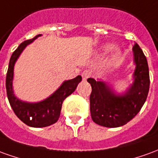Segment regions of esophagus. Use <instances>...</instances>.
I'll return each instance as SVG.
<instances>
[{
  "label": "esophagus",
  "instance_id": "34e87169",
  "mask_svg": "<svg viewBox=\"0 0 158 158\" xmlns=\"http://www.w3.org/2000/svg\"><path fill=\"white\" fill-rule=\"evenodd\" d=\"M90 72L89 71V70H85V71H84L82 73V78L84 80H85V79H87L90 76Z\"/></svg>",
  "mask_w": 158,
  "mask_h": 158
}]
</instances>
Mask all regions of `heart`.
<instances>
[{
	"label": "heart",
	"instance_id": "obj_1",
	"mask_svg": "<svg viewBox=\"0 0 158 158\" xmlns=\"http://www.w3.org/2000/svg\"><path fill=\"white\" fill-rule=\"evenodd\" d=\"M111 48H112V46H111V45H107V46H105V47L103 48V50H104V51H109Z\"/></svg>",
	"mask_w": 158,
	"mask_h": 158
}]
</instances>
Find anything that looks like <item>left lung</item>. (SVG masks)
Returning <instances> with one entry per match:
<instances>
[{
	"instance_id": "1",
	"label": "left lung",
	"mask_w": 158,
	"mask_h": 158,
	"mask_svg": "<svg viewBox=\"0 0 158 158\" xmlns=\"http://www.w3.org/2000/svg\"><path fill=\"white\" fill-rule=\"evenodd\" d=\"M134 82L124 95H115L105 83L87 79L91 85L90 110L95 123L106 127H118L127 124L140 111L147 98L150 75L146 57L138 44L133 47Z\"/></svg>"
}]
</instances>
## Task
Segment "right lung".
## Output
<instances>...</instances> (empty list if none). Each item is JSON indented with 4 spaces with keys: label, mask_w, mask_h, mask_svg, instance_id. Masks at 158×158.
I'll use <instances>...</instances> for the list:
<instances>
[{
    "label": "right lung",
    "mask_w": 158,
    "mask_h": 158,
    "mask_svg": "<svg viewBox=\"0 0 158 158\" xmlns=\"http://www.w3.org/2000/svg\"><path fill=\"white\" fill-rule=\"evenodd\" d=\"M39 36H41L40 34L32 39L23 42L14 50L10 58L6 78V95L10 105L19 120L32 127H44L56 123L60 117L63 101L75 90L77 85L82 79V77L79 75L74 79L65 81L54 94L45 99L44 101L37 103L23 102L14 96L12 86L14 63L23 49Z\"/></svg>",
    "instance_id": "right-lung-1"
}]
</instances>
